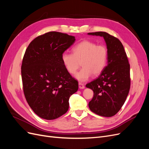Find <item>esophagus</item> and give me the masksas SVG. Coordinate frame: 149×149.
Instances as JSON below:
<instances>
[{
	"mask_svg": "<svg viewBox=\"0 0 149 149\" xmlns=\"http://www.w3.org/2000/svg\"><path fill=\"white\" fill-rule=\"evenodd\" d=\"M85 88L84 84L81 83H79V89H84Z\"/></svg>",
	"mask_w": 149,
	"mask_h": 149,
	"instance_id": "34e87169",
	"label": "esophagus"
}]
</instances>
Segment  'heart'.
<instances>
[{
    "instance_id": "1",
    "label": "heart",
    "mask_w": 149,
    "mask_h": 149,
    "mask_svg": "<svg viewBox=\"0 0 149 149\" xmlns=\"http://www.w3.org/2000/svg\"><path fill=\"white\" fill-rule=\"evenodd\" d=\"M73 54L63 53L61 60L66 71L74 74L81 66L83 68L75 75V78L81 82L87 81L93 74L97 76L101 74L107 65L108 52L104 45L84 40L74 46Z\"/></svg>"
}]
</instances>
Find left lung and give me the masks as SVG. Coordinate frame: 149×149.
Listing matches in <instances>:
<instances>
[{
	"mask_svg": "<svg viewBox=\"0 0 149 149\" xmlns=\"http://www.w3.org/2000/svg\"><path fill=\"white\" fill-rule=\"evenodd\" d=\"M88 34L102 37L108 52L107 65L104 70L97 79L86 85L94 92L89 107L99 116L112 117L120 109L129 94L130 65L124 47L118 38L104 31Z\"/></svg>",
	"mask_w": 149,
	"mask_h": 149,
	"instance_id": "8db88e82",
	"label": "left lung"
}]
</instances>
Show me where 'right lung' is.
Segmentation results:
<instances>
[{"label":"right lung","instance_id":"add662e5","mask_svg":"<svg viewBox=\"0 0 149 149\" xmlns=\"http://www.w3.org/2000/svg\"><path fill=\"white\" fill-rule=\"evenodd\" d=\"M74 42V36L49 31L35 38L26 49L21 67L24 95L42 119L53 120L65 114L70 97L78 91V81L61 60Z\"/></svg>","mask_w":149,"mask_h":149}]
</instances>
